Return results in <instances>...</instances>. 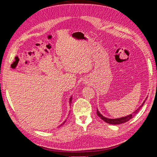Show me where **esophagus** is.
<instances>
[{"mask_svg": "<svg viewBox=\"0 0 157 157\" xmlns=\"http://www.w3.org/2000/svg\"><path fill=\"white\" fill-rule=\"evenodd\" d=\"M84 84H88V82H84Z\"/></svg>", "mask_w": 157, "mask_h": 157, "instance_id": "1", "label": "esophagus"}]
</instances>
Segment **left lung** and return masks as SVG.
<instances>
[{"mask_svg": "<svg viewBox=\"0 0 157 157\" xmlns=\"http://www.w3.org/2000/svg\"><path fill=\"white\" fill-rule=\"evenodd\" d=\"M147 97L146 98V99H145V101L143 102V103L141 104V105L137 108L136 110L133 112L132 114H130V115H127V116H125V117H121V118H107V117H105L104 116H103L100 113V112H99L98 111V109L97 108V115L100 117L101 119L105 121V122L108 123V124H122V123H124V122H128V121H130L131 118H133V117H134L136 114L138 113L140 111V110L141 109V108L143 107V105H144V103L145 102V100L147 99Z\"/></svg>", "mask_w": 157, "mask_h": 157, "instance_id": "obj_1", "label": "left lung"}]
</instances>
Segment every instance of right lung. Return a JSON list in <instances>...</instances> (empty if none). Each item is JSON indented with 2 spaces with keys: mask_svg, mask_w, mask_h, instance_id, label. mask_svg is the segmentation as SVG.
Wrapping results in <instances>:
<instances>
[{
  "mask_svg": "<svg viewBox=\"0 0 157 157\" xmlns=\"http://www.w3.org/2000/svg\"><path fill=\"white\" fill-rule=\"evenodd\" d=\"M72 99H73V96H71L70 97V98H69V105H71V102H72ZM69 114H70V113H69ZM69 116H68V117H69ZM65 121H66V120L62 123V124H61L59 127H60V126H63V124H64V123L65 122Z\"/></svg>",
  "mask_w": 157,
  "mask_h": 157,
  "instance_id": "right-lung-1",
  "label": "right lung"
}]
</instances>
